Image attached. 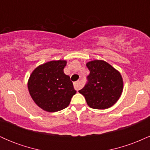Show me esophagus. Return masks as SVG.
<instances>
[{
    "instance_id": "obj_1",
    "label": "esophagus",
    "mask_w": 150,
    "mask_h": 150,
    "mask_svg": "<svg viewBox=\"0 0 150 150\" xmlns=\"http://www.w3.org/2000/svg\"><path fill=\"white\" fill-rule=\"evenodd\" d=\"M74 87L76 90H78L80 88V81H76V82H74Z\"/></svg>"
}]
</instances>
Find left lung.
Masks as SVG:
<instances>
[{"label": "left lung", "instance_id": "8db88e82", "mask_svg": "<svg viewBox=\"0 0 150 150\" xmlns=\"http://www.w3.org/2000/svg\"><path fill=\"white\" fill-rule=\"evenodd\" d=\"M89 70L87 82L79 90L84 96L89 107L95 109L110 108L118 100L123 88L121 75L104 61L88 62Z\"/></svg>", "mask_w": 150, "mask_h": 150}]
</instances>
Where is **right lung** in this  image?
Instances as JSON below:
<instances>
[{
    "mask_svg": "<svg viewBox=\"0 0 150 150\" xmlns=\"http://www.w3.org/2000/svg\"><path fill=\"white\" fill-rule=\"evenodd\" d=\"M65 61H51L35 68L28 80V89L38 106L48 112L68 107L75 94L70 77L63 72Z\"/></svg>",
    "mask_w": 150,
    "mask_h": 150,
    "instance_id": "1",
    "label": "right lung"
}]
</instances>
